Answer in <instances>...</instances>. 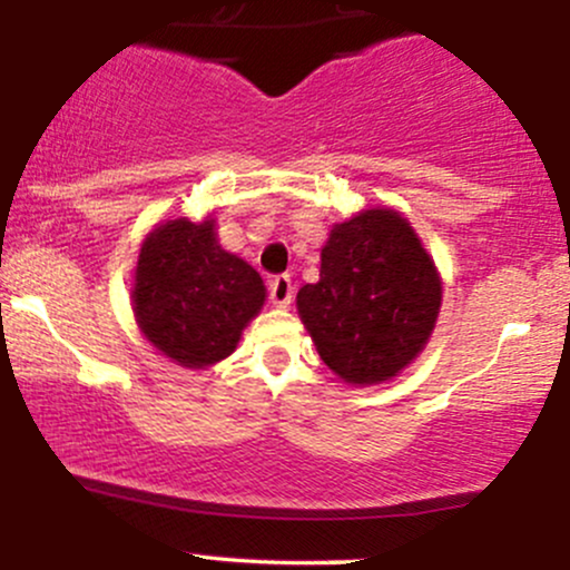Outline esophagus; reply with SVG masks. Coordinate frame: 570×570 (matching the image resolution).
<instances>
[{
    "mask_svg": "<svg viewBox=\"0 0 570 570\" xmlns=\"http://www.w3.org/2000/svg\"><path fill=\"white\" fill-rule=\"evenodd\" d=\"M267 292H271V303L276 307H286L292 303L294 297V286H292V278L286 276V273H281V276H273L267 281Z\"/></svg>",
    "mask_w": 570,
    "mask_h": 570,
    "instance_id": "34e87169",
    "label": "esophagus"
}]
</instances>
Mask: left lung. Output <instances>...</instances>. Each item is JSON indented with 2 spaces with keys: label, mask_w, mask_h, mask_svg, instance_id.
Segmentation results:
<instances>
[{
  "label": "left lung",
  "mask_w": 570,
  "mask_h": 570,
  "mask_svg": "<svg viewBox=\"0 0 570 570\" xmlns=\"http://www.w3.org/2000/svg\"><path fill=\"white\" fill-rule=\"evenodd\" d=\"M440 299L436 267L407 219L370 208L335 225L297 311L326 367L362 385L389 381L423 351Z\"/></svg>",
  "instance_id": "left-lung-1"
}]
</instances>
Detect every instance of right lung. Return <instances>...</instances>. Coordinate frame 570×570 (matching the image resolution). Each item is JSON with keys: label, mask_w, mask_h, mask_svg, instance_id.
Returning a JSON list of instances; mask_svg holds the SVG:
<instances>
[{"label": "right lung", "mask_w": 570, "mask_h": 570, "mask_svg": "<svg viewBox=\"0 0 570 570\" xmlns=\"http://www.w3.org/2000/svg\"><path fill=\"white\" fill-rule=\"evenodd\" d=\"M263 303L259 273L217 244L214 222L171 219L144 240L134 284L136 322L181 367L203 370L230 356Z\"/></svg>", "instance_id": "obj_1"}]
</instances>
